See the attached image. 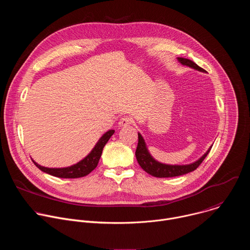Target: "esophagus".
<instances>
[{
    "mask_svg": "<svg viewBox=\"0 0 250 250\" xmlns=\"http://www.w3.org/2000/svg\"><path fill=\"white\" fill-rule=\"evenodd\" d=\"M130 124H131V120L128 117H124L119 122L120 126H126V125H129Z\"/></svg>",
    "mask_w": 250,
    "mask_h": 250,
    "instance_id": "esophagus-1",
    "label": "esophagus"
}]
</instances>
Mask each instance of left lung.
<instances>
[{"mask_svg": "<svg viewBox=\"0 0 250 250\" xmlns=\"http://www.w3.org/2000/svg\"><path fill=\"white\" fill-rule=\"evenodd\" d=\"M177 60L179 61L182 65L188 66L190 68H193L195 70L200 71V72H206V71L198 66L195 62H193L190 59L183 58V57H177ZM211 146L206 151V153L199 158L197 161L186 164V165H170V164H164L161 162H158L155 160L151 154L148 151V148L146 146V141L142 137V135L138 132V144L135 151V156L138 164L140 167L144 169L148 174L158 177V178H168V177H176V176H181L184 174H187L189 172L194 171L199 167V165L203 162V160L206 158V156L208 154Z\"/></svg>", "mask_w": 250, "mask_h": 250, "instance_id": "left-lung-1", "label": "left lung"}]
</instances>
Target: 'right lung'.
<instances>
[{
	"instance_id": "right-lung-1",
	"label": "right lung",
	"mask_w": 250,
	"mask_h": 250,
	"mask_svg": "<svg viewBox=\"0 0 250 250\" xmlns=\"http://www.w3.org/2000/svg\"><path fill=\"white\" fill-rule=\"evenodd\" d=\"M114 133H115L114 129H110L106 132H104L101 136V138L98 140V142L94 146V148L91 150V152L85 158H83L81 161H79L78 163H76L74 165L63 167V168H48V167H44V166L38 164L34 160H32V161H33L34 165L38 168H40L42 171H43L49 175L58 177V178L84 177V176L88 175L89 173H91L97 167L100 157L102 155L104 146H105L106 142L109 141V139L111 138V136Z\"/></svg>"
}]
</instances>
